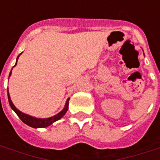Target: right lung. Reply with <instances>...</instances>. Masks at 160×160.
I'll return each instance as SVG.
<instances>
[{"label": "right lung", "instance_id": "obj_1", "mask_svg": "<svg viewBox=\"0 0 160 160\" xmlns=\"http://www.w3.org/2000/svg\"><path fill=\"white\" fill-rule=\"evenodd\" d=\"M19 56H20V55H18V57H17V59H16V63H17V60H18ZM15 65H14V66H15ZM11 70H12V69H11ZM11 71L10 72L9 76H11ZM7 95H8L9 104H10V105H11V109L16 112V114L18 115L19 118H20V119H21V120L25 123V124L29 125V126L33 127V128H45V127H47L49 126V125H51V124H53L54 122L57 121L58 119H60V118H62V117L65 115V113L67 112L68 106H69V99H68L64 109H63L61 112H60L59 114H57L56 115H55V116L53 117L48 118V119H37V118H34V117L32 116H30V115H28V114H24V113H22V112H21L20 110H18V109H16V107H15V105H13L12 101L11 100V98H10V95H9L8 90H7Z\"/></svg>", "mask_w": 160, "mask_h": 160}]
</instances>
